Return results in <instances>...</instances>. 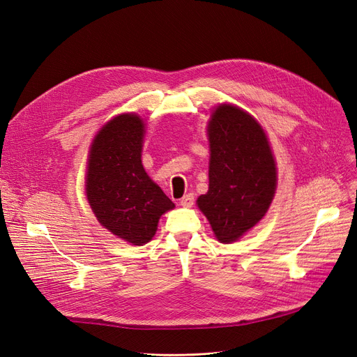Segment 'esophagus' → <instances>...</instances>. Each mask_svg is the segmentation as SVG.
<instances>
[{"instance_id": "obj_1", "label": "esophagus", "mask_w": 357, "mask_h": 357, "mask_svg": "<svg viewBox=\"0 0 357 357\" xmlns=\"http://www.w3.org/2000/svg\"><path fill=\"white\" fill-rule=\"evenodd\" d=\"M179 204H181L182 207H191V206L194 204V194L183 195L182 199L179 200Z\"/></svg>"}]
</instances>
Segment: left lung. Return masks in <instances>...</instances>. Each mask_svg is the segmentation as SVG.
Wrapping results in <instances>:
<instances>
[{
  "mask_svg": "<svg viewBox=\"0 0 357 357\" xmlns=\"http://www.w3.org/2000/svg\"><path fill=\"white\" fill-rule=\"evenodd\" d=\"M208 191L197 200L220 243H232L265 216L276 188V166L266 134L229 104L208 123Z\"/></svg>",
  "mask_w": 357,
  "mask_h": 357,
  "instance_id": "8db88e82",
  "label": "left lung"
}]
</instances>
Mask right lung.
I'll return each mask as SVG.
<instances>
[{
    "mask_svg": "<svg viewBox=\"0 0 357 357\" xmlns=\"http://www.w3.org/2000/svg\"><path fill=\"white\" fill-rule=\"evenodd\" d=\"M144 132L138 116H117L98 132L88 158L91 208L104 228L134 245L149 243L158 219L175 207L142 167Z\"/></svg>",
    "mask_w": 357,
    "mask_h": 357,
    "instance_id": "1",
    "label": "right lung"
}]
</instances>
